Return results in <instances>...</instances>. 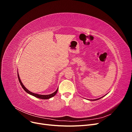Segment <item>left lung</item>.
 I'll use <instances>...</instances> for the list:
<instances>
[{
  "instance_id": "obj_1",
  "label": "left lung",
  "mask_w": 132,
  "mask_h": 132,
  "mask_svg": "<svg viewBox=\"0 0 132 132\" xmlns=\"http://www.w3.org/2000/svg\"><path fill=\"white\" fill-rule=\"evenodd\" d=\"M105 96V95H104V96H102V97H100V98H97V99H94V100H90V101H96V100H98L101 98H102V97H104Z\"/></svg>"
}]
</instances>
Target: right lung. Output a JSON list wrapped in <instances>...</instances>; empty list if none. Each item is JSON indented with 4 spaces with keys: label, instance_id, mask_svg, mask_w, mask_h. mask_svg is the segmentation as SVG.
<instances>
[{
    "label": "right lung",
    "instance_id": "obj_1",
    "mask_svg": "<svg viewBox=\"0 0 132 132\" xmlns=\"http://www.w3.org/2000/svg\"><path fill=\"white\" fill-rule=\"evenodd\" d=\"M18 79H19V82L20 83V84L22 86V87L23 88V89L24 90L26 93L27 94H29L31 95H32L34 96L37 97V98H41V99H44V100H46V99H49L51 97H53L55 95V94H57V91H58V88H57V89L56 90V91H55V92H54L52 94H49V95H40V94H35V93H32V92H31L30 91H29L28 89H27L26 88V87L23 85V84H22V82H21V80L20 78V77H19V74L18 73Z\"/></svg>",
    "mask_w": 132,
    "mask_h": 132
}]
</instances>
